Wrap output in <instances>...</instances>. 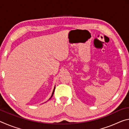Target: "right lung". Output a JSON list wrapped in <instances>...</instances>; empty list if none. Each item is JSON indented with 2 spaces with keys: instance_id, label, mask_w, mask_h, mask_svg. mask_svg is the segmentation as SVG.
Segmentation results:
<instances>
[{
  "instance_id": "obj_1",
  "label": "right lung",
  "mask_w": 129,
  "mask_h": 129,
  "mask_svg": "<svg viewBox=\"0 0 129 129\" xmlns=\"http://www.w3.org/2000/svg\"><path fill=\"white\" fill-rule=\"evenodd\" d=\"M54 89H55V87H54V90H53V93H52V94L51 97H52V95H53V93H54ZM51 98H50V99H51Z\"/></svg>"
}]
</instances>
